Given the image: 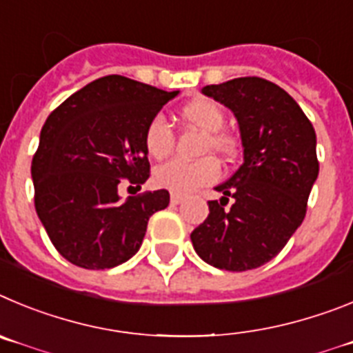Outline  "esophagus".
<instances>
[{
  "mask_svg": "<svg viewBox=\"0 0 353 353\" xmlns=\"http://www.w3.org/2000/svg\"><path fill=\"white\" fill-rule=\"evenodd\" d=\"M183 200H184V196H183V195H177V193H172V195H170V202H172L174 205L181 204V202H183Z\"/></svg>",
  "mask_w": 353,
  "mask_h": 353,
  "instance_id": "obj_1",
  "label": "esophagus"
}]
</instances>
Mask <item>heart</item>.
<instances>
[{
  "label": "heart",
  "instance_id": "b5f03b06",
  "mask_svg": "<svg viewBox=\"0 0 353 353\" xmlns=\"http://www.w3.org/2000/svg\"><path fill=\"white\" fill-rule=\"evenodd\" d=\"M179 116L186 125L204 133L202 153H216L221 157H234L237 153V141L234 135L223 132L225 112L216 101L209 98H196L188 101L179 110ZM174 145V135L170 126L161 116H154L144 130L145 153L154 160L169 157ZM220 165L214 158L200 160H170L160 165L153 174L158 188L169 190L177 195H186L193 190L214 183L220 177Z\"/></svg>",
  "mask_w": 353,
  "mask_h": 353
}]
</instances>
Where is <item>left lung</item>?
Wrapping results in <instances>:
<instances>
[{
  "instance_id": "obj_1",
  "label": "left lung",
  "mask_w": 353,
  "mask_h": 353,
  "mask_svg": "<svg viewBox=\"0 0 353 353\" xmlns=\"http://www.w3.org/2000/svg\"><path fill=\"white\" fill-rule=\"evenodd\" d=\"M234 112L243 165L216 186L209 214L192 232L196 255L209 265L241 272L274 259L306 214L319 177L316 135L297 101L260 77H239L202 88ZM234 198L230 208H225Z\"/></svg>"
}]
</instances>
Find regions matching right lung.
I'll return each mask as SVG.
<instances>
[{
    "label": "right lung",
    "instance_id": "add662e5",
    "mask_svg": "<svg viewBox=\"0 0 353 353\" xmlns=\"http://www.w3.org/2000/svg\"><path fill=\"white\" fill-rule=\"evenodd\" d=\"M179 91L107 75L66 98L47 117L31 163L34 208L54 248L84 269H110L141 248L149 218L169 205L167 190L123 202L121 179L149 177L148 123Z\"/></svg>",
    "mask_w": 353,
    "mask_h": 353
}]
</instances>
